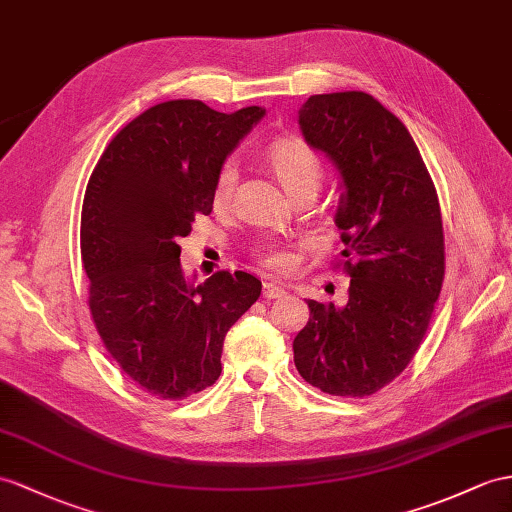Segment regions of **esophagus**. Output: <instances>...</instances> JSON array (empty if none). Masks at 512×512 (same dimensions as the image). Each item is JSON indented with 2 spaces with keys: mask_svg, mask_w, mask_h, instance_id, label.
Returning <instances> with one entry per match:
<instances>
[{
  "mask_svg": "<svg viewBox=\"0 0 512 512\" xmlns=\"http://www.w3.org/2000/svg\"><path fill=\"white\" fill-rule=\"evenodd\" d=\"M284 295V286L278 282H265L263 284V297L265 299H278Z\"/></svg>",
  "mask_w": 512,
  "mask_h": 512,
  "instance_id": "1",
  "label": "esophagus"
}]
</instances>
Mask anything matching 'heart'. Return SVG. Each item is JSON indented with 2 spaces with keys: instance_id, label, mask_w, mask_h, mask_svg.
Wrapping results in <instances>:
<instances>
[{
  "instance_id": "obj_1",
  "label": "heart",
  "mask_w": 512,
  "mask_h": 512,
  "mask_svg": "<svg viewBox=\"0 0 512 512\" xmlns=\"http://www.w3.org/2000/svg\"><path fill=\"white\" fill-rule=\"evenodd\" d=\"M267 158L271 162L273 171L284 184V189L291 195H297L299 191L315 189L323 182V165L319 156L310 149L304 141L299 139H280L271 143L267 149ZM236 176H239V169H236L234 160H226L217 171L215 186H213V202L215 206L223 208L230 204ZM260 260L271 269L284 271L289 269L293 263V256L286 252V249L278 247H267L260 252Z\"/></svg>"
}]
</instances>
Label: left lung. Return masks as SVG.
I'll use <instances>...</instances> for the list:
<instances>
[{"label": "left lung", "instance_id": "8db88e82", "mask_svg": "<svg viewBox=\"0 0 512 512\" xmlns=\"http://www.w3.org/2000/svg\"><path fill=\"white\" fill-rule=\"evenodd\" d=\"M299 128L343 178L334 221L352 280L343 308L308 299L295 367L323 393L367 397L400 376L428 332L445 276L439 197L404 123L363 91L310 95Z\"/></svg>", "mask_w": 512, "mask_h": 512}]
</instances>
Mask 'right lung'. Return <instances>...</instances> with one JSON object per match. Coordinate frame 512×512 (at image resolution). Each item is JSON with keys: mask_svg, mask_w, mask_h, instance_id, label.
I'll use <instances>...</instances> for the list:
<instances>
[{"mask_svg": "<svg viewBox=\"0 0 512 512\" xmlns=\"http://www.w3.org/2000/svg\"><path fill=\"white\" fill-rule=\"evenodd\" d=\"M263 115L260 106L226 115L199 99L156 104L117 132L86 184L91 317L119 369L158 400L217 382L223 339L263 289L245 271L189 284L178 245L197 215H210L219 167Z\"/></svg>", "mask_w": 512, "mask_h": 512, "instance_id": "add662e5", "label": "right lung"}]
</instances>
